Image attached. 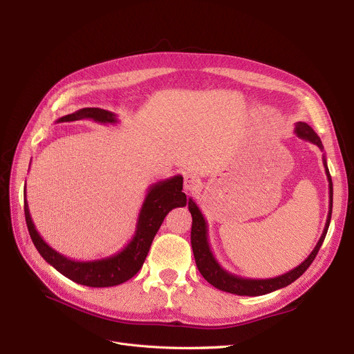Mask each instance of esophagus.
<instances>
[{
  "mask_svg": "<svg viewBox=\"0 0 354 354\" xmlns=\"http://www.w3.org/2000/svg\"><path fill=\"white\" fill-rule=\"evenodd\" d=\"M183 185L186 192H196L201 189V180L195 174H186Z\"/></svg>",
  "mask_w": 354,
  "mask_h": 354,
  "instance_id": "34e87169",
  "label": "esophagus"
}]
</instances>
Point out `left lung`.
<instances>
[{
	"label": "left lung",
	"mask_w": 354,
	"mask_h": 354,
	"mask_svg": "<svg viewBox=\"0 0 354 354\" xmlns=\"http://www.w3.org/2000/svg\"><path fill=\"white\" fill-rule=\"evenodd\" d=\"M294 133L299 138H303V140H307L310 143L316 145L320 151H324V145H322V142H320L319 136L315 133L313 128L308 124L297 122ZM324 167H325L328 183H329V211H328V218L325 223V229H324L322 236H320L319 242L316 243L315 250L310 252V255L301 264L281 276L269 277V279H250V277H242V276L227 272L226 269H223L211 251L209 239H208V224L205 221V217L202 216V212H201L199 207L196 205V202L192 198H189V211L192 214V232H190L192 250H194L198 270L201 272V274L203 277H205V281L209 282L212 286L220 289V291L236 294V295H248V297L269 294V292L276 291V289L285 288L288 285H291L294 281H297L298 277L308 269V266L312 264L313 260L316 259L320 246H322V243L325 241L329 223H330L332 195H334V189H332V178L329 174L325 156H324Z\"/></svg>",
	"instance_id": "1"
}]
</instances>
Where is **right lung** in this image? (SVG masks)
Returning a JSON list of instances; mask_svg holds the SVG:
<instances>
[{
	"label": "right lung",
	"mask_w": 354,
	"mask_h": 354,
	"mask_svg": "<svg viewBox=\"0 0 354 354\" xmlns=\"http://www.w3.org/2000/svg\"><path fill=\"white\" fill-rule=\"evenodd\" d=\"M80 120H93L100 124H116L118 118L113 112L100 108H84L73 113L65 115L57 120V122H71ZM183 177L180 174L160 180L147 189L146 198L137 217L136 232L131 241L128 242L121 251L104 257L100 260L78 261L53 250L51 246L39 236L35 224L30 218L29 207L26 201L25 186V217L30 239L35 248L50 266L68 279L80 285L91 288L115 286L127 282L142 269L147 252L151 250L152 241L159 230L167 214L177 207H185L187 198L183 194Z\"/></svg>",
	"instance_id": "right-lung-1"
}]
</instances>
